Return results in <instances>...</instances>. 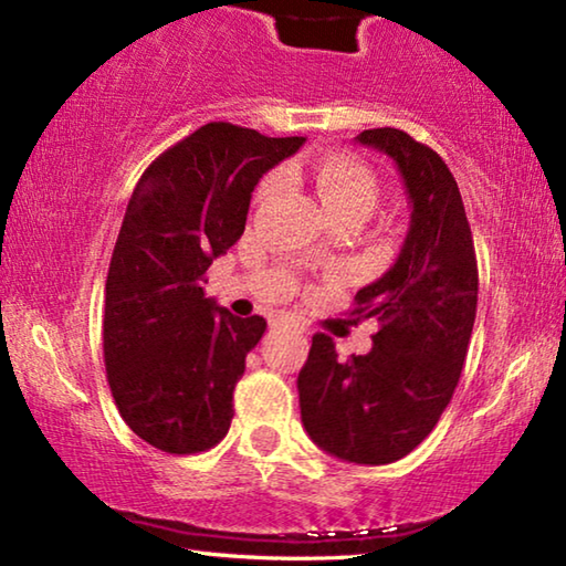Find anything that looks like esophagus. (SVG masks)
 <instances>
[{"label": "esophagus", "mask_w": 566, "mask_h": 566, "mask_svg": "<svg viewBox=\"0 0 566 566\" xmlns=\"http://www.w3.org/2000/svg\"><path fill=\"white\" fill-rule=\"evenodd\" d=\"M280 324H282V327H286V329H294V332H300V334H306L304 324L300 319H294V317H284V319H280Z\"/></svg>", "instance_id": "34e87169"}]
</instances>
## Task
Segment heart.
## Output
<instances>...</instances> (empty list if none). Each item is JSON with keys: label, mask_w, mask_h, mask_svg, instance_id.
Wrapping results in <instances>:
<instances>
[{"label": "heart", "mask_w": 566, "mask_h": 566, "mask_svg": "<svg viewBox=\"0 0 566 566\" xmlns=\"http://www.w3.org/2000/svg\"><path fill=\"white\" fill-rule=\"evenodd\" d=\"M282 179H306L317 191L319 202L327 217L357 212L364 219L375 209L379 197V185L375 171H371L364 161L347 157V155H327L312 165L304 161H290L282 167ZM280 189V177H266L256 197L270 199L274 191Z\"/></svg>", "instance_id": "b5f03b06"}]
</instances>
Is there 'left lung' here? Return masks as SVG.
Here are the masks:
<instances>
[{"label": "left lung", "instance_id": "obj_1", "mask_svg": "<svg viewBox=\"0 0 566 566\" xmlns=\"http://www.w3.org/2000/svg\"><path fill=\"white\" fill-rule=\"evenodd\" d=\"M357 142L395 161L409 232L397 262L354 296V312L379 322L371 349L342 361L332 337L314 334L296 389L314 444L344 462L389 464L424 442L454 395L479 274L462 195L442 157L395 127L364 129Z\"/></svg>", "mask_w": 566, "mask_h": 566}]
</instances>
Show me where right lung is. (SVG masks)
<instances>
[{"label":"right lung","instance_id":"1","mask_svg":"<svg viewBox=\"0 0 566 566\" xmlns=\"http://www.w3.org/2000/svg\"><path fill=\"white\" fill-rule=\"evenodd\" d=\"M302 145L209 122L132 191L104 286V364L122 419L161 452H207L229 432L234 387L266 322L219 306L205 274L242 237L262 175Z\"/></svg>","mask_w":566,"mask_h":566}]
</instances>
